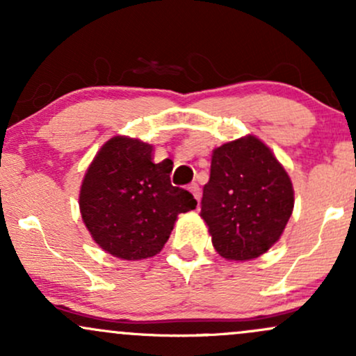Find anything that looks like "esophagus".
I'll list each match as a JSON object with an SVG mask.
<instances>
[{
  "mask_svg": "<svg viewBox=\"0 0 356 356\" xmlns=\"http://www.w3.org/2000/svg\"><path fill=\"white\" fill-rule=\"evenodd\" d=\"M189 191L192 192V195H194V199L195 201H199V199H201V189H199V186L197 184H191L189 186Z\"/></svg>",
  "mask_w": 356,
  "mask_h": 356,
  "instance_id": "34e87169",
  "label": "esophagus"
}]
</instances>
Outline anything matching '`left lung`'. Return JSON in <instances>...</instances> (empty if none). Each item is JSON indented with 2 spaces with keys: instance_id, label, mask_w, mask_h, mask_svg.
<instances>
[{
  "instance_id": "left-lung-1",
  "label": "left lung",
  "mask_w": 356,
  "mask_h": 356,
  "mask_svg": "<svg viewBox=\"0 0 356 356\" xmlns=\"http://www.w3.org/2000/svg\"><path fill=\"white\" fill-rule=\"evenodd\" d=\"M293 206L291 179L259 138L246 136L214 149L201 218L220 256L246 261L264 254L283 234Z\"/></svg>"
}]
</instances>
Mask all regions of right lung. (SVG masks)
<instances>
[{
    "label": "right lung",
    "instance_id": "add662e5",
    "mask_svg": "<svg viewBox=\"0 0 356 356\" xmlns=\"http://www.w3.org/2000/svg\"><path fill=\"white\" fill-rule=\"evenodd\" d=\"M154 147L112 137L102 145L80 187V212L93 241L127 261L161 252L181 212L195 209L189 191L170 184V167L154 164Z\"/></svg>",
    "mask_w": 356,
    "mask_h": 356
}]
</instances>
